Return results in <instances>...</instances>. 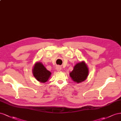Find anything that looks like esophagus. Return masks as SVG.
<instances>
[{
  "instance_id": "1",
  "label": "esophagus",
  "mask_w": 121,
  "mask_h": 121,
  "mask_svg": "<svg viewBox=\"0 0 121 121\" xmlns=\"http://www.w3.org/2000/svg\"><path fill=\"white\" fill-rule=\"evenodd\" d=\"M56 69H57V70L58 71H61V67L60 66H57V67H56Z\"/></svg>"
}]
</instances>
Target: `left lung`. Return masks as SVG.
I'll list each match as a JSON object with an SVG mask.
<instances>
[{"instance_id": "1", "label": "left lung", "mask_w": 121, "mask_h": 121, "mask_svg": "<svg viewBox=\"0 0 121 121\" xmlns=\"http://www.w3.org/2000/svg\"><path fill=\"white\" fill-rule=\"evenodd\" d=\"M89 74L88 68L84 61L81 62L76 64L73 69L70 72L71 79L77 83H80L87 79Z\"/></svg>"}]
</instances>
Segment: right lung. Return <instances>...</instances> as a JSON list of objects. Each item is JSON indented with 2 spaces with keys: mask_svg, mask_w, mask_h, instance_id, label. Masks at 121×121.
Returning a JSON list of instances; mask_svg holds the SVG:
<instances>
[{
  "mask_svg": "<svg viewBox=\"0 0 121 121\" xmlns=\"http://www.w3.org/2000/svg\"><path fill=\"white\" fill-rule=\"evenodd\" d=\"M32 73L36 80L41 82H46L51 77V72L48 70L40 62H36L33 67Z\"/></svg>",
  "mask_w": 121,
  "mask_h": 121,
  "instance_id": "right-lung-1",
  "label": "right lung"
}]
</instances>
